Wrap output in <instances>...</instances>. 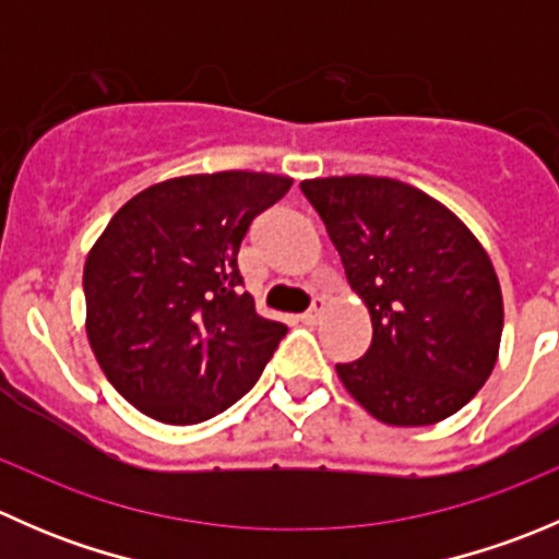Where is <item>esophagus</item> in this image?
<instances>
[{
    "label": "esophagus",
    "instance_id": "obj_1",
    "mask_svg": "<svg viewBox=\"0 0 559 559\" xmlns=\"http://www.w3.org/2000/svg\"><path fill=\"white\" fill-rule=\"evenodd\" d=\"M321 311H324V297H313L311 308H308V311L302 313V321H306V324H316V321H319Z\"/></svg>",
    "mask_w": 559,
    "mask_h": 559
}]
</instances>
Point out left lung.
<instances>
[{
  "mask_svg": "<svg viewBox=\"0 0 559 559\" xmlns=\"http://www.w3.org/2000/svg\"><path fill=\"white\" fill-rule=\"evenodd\" d=\"M373 321L343 386L379 421L425 427L456 414L498 359L503 297L481 243L449 207L394 178L302 180Z\"/></svg>",
  "mask_w": 559,
  "mask_h": 559,
  "instance_id": "obj_1",
  "label": "left lung"
}]
</instances>
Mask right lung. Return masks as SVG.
<instances>
[{"label": "right lung", "mask_w": 559, "mask_h": 559, "mask_svg": "<svg viewBox=\"0 0 559 559\" xmlns=\"http://www.w3.org/2000/svg\"><path fill=\"white\" fill-rule=\"evenodd\" d=\"M292 189L270 173L186 175L140 191L83 267L86 332L107 381L145 416L197 425L257 384L286 326L243 292L253 218Z\"/></svg>", "instance_id": "obj_1"}]
</instances>
